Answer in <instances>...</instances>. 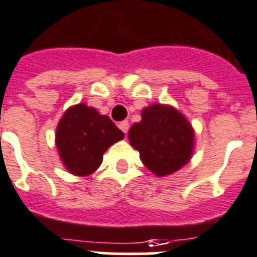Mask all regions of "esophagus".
I'll return each mask as SVG.
<instances>
[{
	"label": "esophagus",
	"mask_w": 257,
	"mask_h": 257,
	"mask_svg": "<svg viewBox=\"0 0 257 257\" xmlns=\"http://www.w3.org/2000/svg\"><path fill=\"white\" fill-rule=\"evenodd\" d=\"M118 127L123 131V133H124V134H127V131H128V127H130V123H128V120H122V122H119Z\"/></svg>",
	"instance_id": "obj_1"
}]
</instances>
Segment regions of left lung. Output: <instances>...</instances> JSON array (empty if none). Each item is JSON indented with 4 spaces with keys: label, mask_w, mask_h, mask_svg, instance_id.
I'll return each mask as SVG.
<instances>
[{
    "label": "left lung",
    "mask_w": 257,
    "mask_h": 257,
    "mask_svg": "<svg viewBox=\"0 0 257 257\" xmlns=\"http://www.w3.org/2000/svg\"><path fill=\"white\" fill-rule=\"evenodd\" d=\"M131 146L155 175L178 171L190 161L194 131L180 112L170 106L153 104L142 111V120L128 131Z\"/></svg>",
    "instance_id": "obj_1"
}]
</instances>
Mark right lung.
Listing matches in <instances>:
<instances>
[{"instance_id": "add662e5", "label": "right lung", "mask_w": 257, "mask_h": 257, "mask_svg": "<svg viewBox=\"0 0 257 257\" xmlns=\"http://www.w3.org/2000/svg\"><path fill=\"white\" fill-rule=\"evenodd\" d=\"M123 137L107 115L81 103L63 114L57 128V147L67 170L85 176L99 167L104 151Z\"/></svg>"}]
</instances>
